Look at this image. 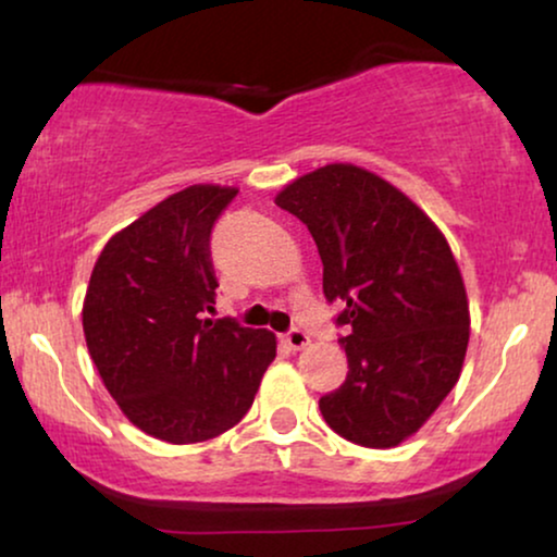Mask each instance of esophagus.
Segmentation results:
<instances>
[{"instance_id": "esophagus-1", "label": "esophagus", "mask_w": 557, "mask_h": 557, "mask_svg": "<svg viewBox=\"0 0 557 557\" xmlns=\"http://www.w3.org/2000/svg\"><path fill=\"white\" fill-rule=\"evenodd\" d=\"M284 342L292 349H296V352H299V349H307L309 345H311V339H309V334L307 332H301V330H292V332H286L284 334Z\"/></svg>"}]
</instances>
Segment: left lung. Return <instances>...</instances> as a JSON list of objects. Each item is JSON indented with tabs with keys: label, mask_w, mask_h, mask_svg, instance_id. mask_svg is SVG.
<instances>
[{
	"label": "left lung",
	"mask_w": 557,
	"mask_h": 557,
	"mask_svg": "<svg viewBox=\"0 0 557 557\" xmlns=\"http://www.w3.org/2000/svg\"><path fill=\"white\" fill-rule=\"evenodd\" d=\"M309 227L349 372L319 400L326 425L368 448L413 436L459 383L469 299L438 225L406 193L355 164H324L276 195Z\"/></svg>",
	"instance_id": "obj_1"
}]
</instances>
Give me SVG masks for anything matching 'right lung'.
I'll list each match as a JSON object with an SVG mask.
<instances>
[{
    "label": "right lung",
    "mask_w": 557,
    "mask_h": 557,
    "mask_svg": "<svg viewBox=\"0 0 557 557\" xmlns=\"http://www.w3.org/2000/svg\"><path fill=\"white\" fill-rule=\"evenodd\" d=\"M235 187L189 185L111 235L83 299V334L128 421L166 444L233 429L276 357V334L205 319L215 304L210 231Z\"/></svg>",
    "instance_id": "1"
}]
</instances>
